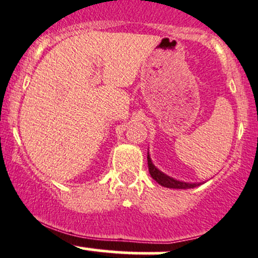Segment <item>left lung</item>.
I'll use <instances>...</instances> for the list:
<instances>
[{
	"instance_id": "8db88e82",
	"label": "left lung",
	"mask_w": 258,
	"mask_h": 258,
	"mask_svg": "<svg viewBox=\"0 0 258 258\" xmlns=\"http://www.w3.org/2000/svg\"><path fill=\"white\" fill-rule=\"evenodd\" d=\"M148 166H149V172H150L151 177L157 182L159 184L163 185L166 188H173V189H189V188H196L202 184V182H197V183H189V182L178 181V179L170 177L168 174L163 173L160 171L156 166L151 161V157L148 151Z\"/></svg>"
}]
</instances>
